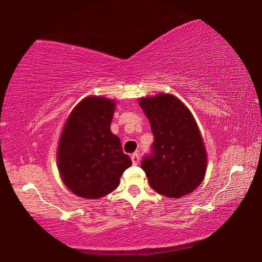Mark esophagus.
<instances>
[{"instance_id": "34e87169", "label": "esophagus", "mask_w": 262, "mask_h": 262, "mask_svg": "<svg viewBox=\"0 0 262 262\" xmlns=\"http://www.w3.org/2000/svg\"><path fill=\"white\" fill-rule=\"evenodd\" d=\"M130 158H132L133 165H137V164H139V162H140V156H139V155L133 154L132 156H130Z\"/></svg>"}]
</instances>
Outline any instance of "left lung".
<instances>
[{
    "instance_id": "8db88e82",
    "label": "left lung",
    "mask_w": 262,
    "mask_h": 262,
    "mask_svg": "<svg viewBox=\"0 0 262 262\" xmlns=\"http://www.w3.org/2000/svg\"><path fill=\"white\" fill-rule=\"evenodd\" d=\"M139 105L151 126L152 155L141 165L154 190L167 198L192 193L205 179L207 150L193 114L178 97H142Z\"/></svg>"
}]
</instances>
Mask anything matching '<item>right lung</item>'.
<instances>
[{"label": "right lung", "mask_w": 262, "mask_h": 262, "mask_svg": "<svg viewBox=\"0 0 262 262\" xmlns=\"http://www.w3.org/2000/svg\"><path fill=\"white\" fill-rule=\"evenodd\" d=\"M115 100L88 96L68 115L57 145V168L69 190L100 199L118 187L132 165L120 139L111 132Z\"/></svg>", "instance_id": "right-lung-1"}]
</instances>
